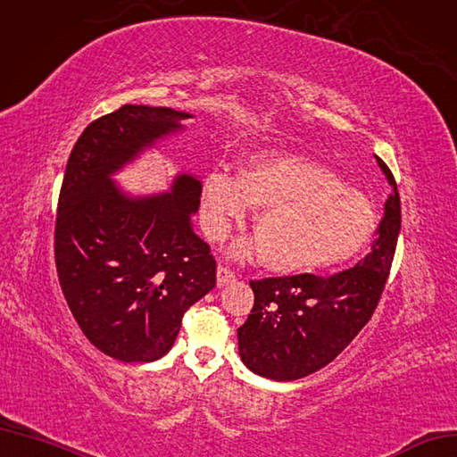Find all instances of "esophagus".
I'll list each match as a JSON object with an SVG mask.
<instances>
[{
  "mask_svg": "<svg viewBox=\"0 0 457 457\" xmlns=\"http://www.w3.org/2000/svg\"><path fill=\"white\" fill-rule=\"evenodd\" d=\"M234 278H236V274H234V270L228 269V266H225V264L217 266V286H227V283L234 281Z\"/></svg>",
  "mask_w": 457,
  "mask_h": 457,
  "instance_id": "obj_1",
  "label": "esophagus"
}]
</instances>
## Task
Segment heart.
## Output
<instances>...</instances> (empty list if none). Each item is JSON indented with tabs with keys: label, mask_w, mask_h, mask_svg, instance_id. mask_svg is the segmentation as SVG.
<instances>
[{
	"label": "heart",
	"mask_w": 457,
	"mask_h": 457,
	"mask_svg": "<svg viewBox=\"0 0 457 457\" xmlns=\"http://www.w3.org/2000/svg\"><path fill=\"white\" fill-rule=\"evenodd\" d=\"M251 206L262 208L259 238L232 245L236 259L264 255L279 274H308L348 262L372 240L376 213L357 188L328 168L287 153L255 156L240 179L212 171L202 188V223L221 240Z\"/></svg>",
	"instance_id": "heart-1"
}]
</instances>
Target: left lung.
Here are the masks:
<instances>
[{"label":"left lung","instance_id":"left-lung-1","mask_svg":"<svg viewBox=\"0 0 457 457\" xmlns=\"http://www.w3.org/2000/svg\"><path fill=\"white\" fill-rule=\"evenodd\" d=\"M391 187L370 253L333 276L296 274L251 279L255 304L238 328L240 357L255 374L289 382L328 365L380 303L401 230L395 178L376 156Z\"/></svg>","mask_w":457,"mask_h":457}]
</instances>
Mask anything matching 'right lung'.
I'll return each instance as SVG.
<instances>
[{
  "instance_id": "1",
  "label": "right lung",
  "mask_w": 457,
  "mask_h": 457,
  "mask_svg": "<svg viewBox=\"0 0 457 457\" xmlns=\"http://www.w3.org/2000/svg\"><path fill=\"white\" fill-rule=\"evenodd\" d=\"M188 117L122 105L92 120L62 181L54 227L62 293L85 337L124 363L168 353L183 313L215 287V259L191 225L200 181L183 174L171 193L129 198L109 179Z\"/></svg>"
}]
</instances>
